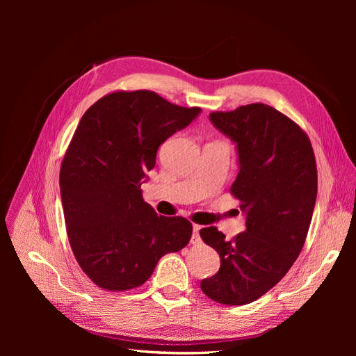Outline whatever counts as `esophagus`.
I'll return each instance as SVG.
<instances>
[{"label": "esophagus", "instance_id": "34e87169", "mask_svg": "<svg viewBox=\"0 0 356 356\" xmlns=\"http://www.w3.org/2000/svg\"><path fill=\"white\" fill-rule=\"evenodd\" d=\"M200 225H193V234H192V238H191V242L193 245H199L202 239H200V235H199V231H200Z\"/></svg>", "mask_w": 356, "mask_h": 356}]
</instances>
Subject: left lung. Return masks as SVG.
Masks as SVG:
<instances>
[{
	"label": "left lung",
	"instance_id": "left-lung-1",
	"mask_svg": "<svg viewBox=\"0 0 356 356\" xmlns=\"http://www.w3.org/2000/svg\"><path fill=\"white\" fill-rule=\"evenodd\" d=\"M209 118L236 144L239 172L231 193L247 215V229L231 241L216 227L200 229L220 257L219 271L200 289L220 305L242 306L273 289L300 254L317 195L316 159L305 131L270 105L215 111Z\"/></svg>",
	"mask_w": 356,
	"mask_h": 356
}]
</instances>
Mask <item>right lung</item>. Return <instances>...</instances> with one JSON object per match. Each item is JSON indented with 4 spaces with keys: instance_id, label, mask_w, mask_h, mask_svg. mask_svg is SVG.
<instances>
[{
    "instance_id": "right-lung-1",
    "label": "right lung",
    "mask_w": 356,
    "mask_h": 356,
    "mask_svg": "<svg viewBox=\"0 0 356 356\" xmlns=\"http://www.w3.org/2000/svg\"><path fill=\"white\" fill-rule=\"evenodd\" d=\"M199 112L152 90H118L83 114L62 161L60 195L73 255L101 289L144 284L163 255L189 244L192 223L159 216L140 188L159 147Z\"/></svg>"
}]
</instances>
